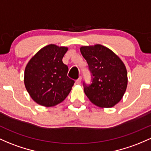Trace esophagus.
Returning <instances> with one entry per match:
<instances>
[{
  "label": "esophagus",
  "mask_w": 151,
  "mask_h": 151,
  "mask_svg": "<svg viewBox=\"0 0 151 151\" xmlns=\"http://www.w3.org/2000/svg\"><path fill=\"white\" fill-rule=\"evenodd\" d=\"M81 81H82V77H79V78L77 79V80H76V83L79 84L81 83Z\"/></svg>",
  "instance_id": "1"
}]
</instances>
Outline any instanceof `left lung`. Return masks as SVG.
<instances>
[{
  "instance_id": "obj_1",
  "label": "left lung",
  "mask_w": 151,
  "mask_h": 151,
  "mask_svg": "<svg viewBox=\"0 0 151 151\" xmlns=\"http://www.w3.org/2000/svg\"><path fill=\"white\" fill-rule=\"evenodd\" d=\"M82 55L87 61L92 74V84L83 83L89 100L100 107H112L123 97L127 85L125 64L117 55L105 46H82Z\"/></svg>"
}]
</instances>
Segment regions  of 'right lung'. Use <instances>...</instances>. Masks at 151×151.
Instances as JSON below:
<instances>
[{
	"mask_svg": "<svg viewBox=\"0 0 151 151\" xmlns=\"http://www.w3.org/2000/svg\"><path fill=\"white\" fill-rule=\"evenodd\" d=\"M67 47L49 44L31 59L24 72L26 90L36 103L52 107L65 100L74 81L69 78V69L62 62Z\"/></svg>",
	"mask_w": 151,
	"mask_h": 151,
	"instance_id": "add662e5",
	"label": "right lung"
}]
</instances>
